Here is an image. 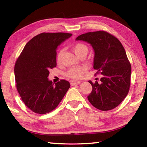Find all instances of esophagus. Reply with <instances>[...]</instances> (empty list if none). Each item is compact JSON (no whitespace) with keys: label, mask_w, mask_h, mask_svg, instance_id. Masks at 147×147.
Masks as SVG:
<instances>
[{"label":"esophagus","mask_w":147,"mask_h":147,"mask_svg":"<svg viewBox=\"0 0 147 147\" xmlns=\"http://www.w3.org/2000/svg\"><path fill=\"white\" fill-rule=\"evenodd\" d=\"M80 81H77V80H71L70 84L71 86H74V85H78V84H80Z\"/></svg>","instance_id":"esophagus-1"}]
</instances>
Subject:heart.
<instances>
[{
    "instance_id": "1",
    "label": "heart",
    "mask_w": 147,
    "mask_h": 147,
    "mask_svg": "<svg viewBox=\"0 0 147 147\" xmlns=\"http://www.w3.org/2000/svg\"><path fill=\"white\" fill-rule=\"evenodd\" d=\"M73 51L74 53L76 54V55L80 57L84 54H87L88 53V47H87L86 45L84 43H78L74 45L73 47ZM63 51H60L58 54L57 56L56 60L58 63H60L61 61L62 56H63ZM87 72V69L84 66H80V67H71L69 69V70L66 72L65 75L67 76L68 78L77 80L80 78L84 74Z\"/></svg>"
}]
</instances>
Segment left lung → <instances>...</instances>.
<instances>
[{
    "label": "left lung",
    "mask_w": 147,
    "mask_h": 147,
    "mask_svg": "<svg viewBox=\"0 0 147 147\" xmlns=\"http://www.w3.org/2000/svg\"><path fill=\"white\" fill-rule=\"evenodd\" d=\"M76 40L86 41L92 46L93 68L96 74L102 75L100 83L89 81L93 88L88 96L89 102L102 111L116 108L125 98L130 86L131 65L123 45L105 31L88 32Z\"/></svg>",
    "instance_id": "1"
}]
</instances>
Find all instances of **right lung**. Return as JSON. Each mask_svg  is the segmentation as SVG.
<instances>
[{
    "mask_svg": "<svg viewBox=\"0 0 147 147\" xmlns=\"http://www.w3.org/2000/svg\"><path fill=\"white\" fill-rule=\"evenodd\" d=\"M71 34L41 33L26 44L17 59L14 73L16 87L24 104L34 113L45 114L58 106L70 88L68 81L55 84L48 78L56 66V49Z\"/></svg>",
    "mask_w": 147,
    "mask_h": 147,
    "instance_id": "obj_1",
    "label": "right lung"
}]
</instances>
